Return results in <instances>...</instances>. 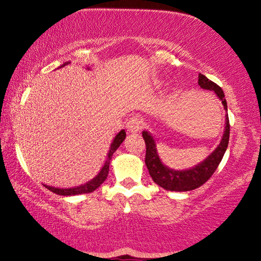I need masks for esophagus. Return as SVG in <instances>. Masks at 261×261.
<instances>
[{
	"instance_id": "esophagus-1",
	"label": "esophagus",
	"mask_w": 261,
	"mask_h": 261,
	"mask_svg": "<svg viewBox=\"0 0 261 261\" xmlns=\"http://www.w3.org/2000/svg\"><path fill=\"white\" fill-rule=\"evenodd\" d=\"M143 124H145V122H143V119L141 116L134 115L128 119V121L126 123V128L129 133H138V132H140L143 128Z\"/></svg>"
}]
</instances>
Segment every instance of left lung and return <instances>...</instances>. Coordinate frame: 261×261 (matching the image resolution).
<instances>
[{"instance_id": "obj_1", "label": "left lung", "mask_w": 261, "mask_h": 261, "mask_svg": "<svg viewBox=\"0 0 261 261\" xmlns=\"http://www.w3.org/2000/svg\"><path fill=\"white\" fill-rule=\"evenodd\" d=\"M198 84L202 89L212 90L218 99L221 101L224 109L227 112V102H226L225 94L222 89L214 82L208 80L205 75L200 74L198 79ZM143 140L146 142V166L148 168L149 175L152 176L154 182L159 186L165 188L167 191L173 192H186L195 190L206 182L207 180L212 176L215 169L218 168L219 164L222 160V156L227 149L228 140H229V121L228 115L225 116V130L222 134L217 148L207 156L205 160H202L200 164L195 165L194 167L182 169V171H176V169L169 168L167 166L162 164L160 156L158 154L155 139L149 132H142Z\"/></svg>"}]
</instances>
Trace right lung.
I'll list each match as a JSON object with an SVG mask.
<instances>
[{"label":"right lung","mask_w":261,"mask_h":261,"mask_svg":"<svg viewBox=\"0 0 261 261\" xmlns=\"http://www.w3.org/2000/svg\"><path fill=\"white\" fill-rule=\"evenodd\" d=\"M69 63L70 62L63 63L61 67H65L67 65H69ZM87 69H89V67H87ZM124 138H126V132H124V129H121L118 134L115 135V138L113 139V141L111 143V147H109L107 159H106L102 168L100 169V172L97 173V175L95 177H93V179L88 181V182L80 185V186L70 187V188H58L54 186H48V185H44V187H47L49 191L53 192V193L59 194V195H77V194L92 193L93 191H95L96 188H99L100 185L107 179L108 172H109V164H111L113 154H114L115 150L119 148V146L123 142Z\"/></svg>","instance_id":"obj_1"}]
</instances>
